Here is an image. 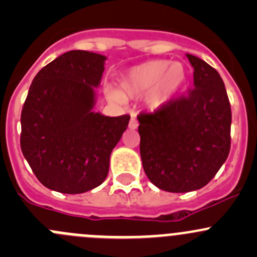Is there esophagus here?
I'll return each mask as SVG.
<instances>
[{"mask_svg": "<svg viewBox=\"0 0 257 257\" xmlns=\"http://www.w3.org/2000/svg\"><path fill=\"white\" fill-rule=\"evenodd\" d=\"M129 128H131V129L138 128V120H137V118L134 115H132L131 121H129Z\"/></svg>", "mask_w": 257, "mask_h": 257, "instance_id": "esophagus-1", "label": "esophagus"}]
</instances>
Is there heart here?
Here are the masks:
<instances>
[{"label":"heart","mask_w":257,"mask_h":257,"mask_svg":"<svg viewBox=\"0 0 257 257\" xmlns=\"http://www.w3.org/2000/svg\"><path fill=\"white\" fill-rule=\"evenodd\" d=\"M188 72L181 62L153 59L133 67L123 74L119 85L120 92L107 88L105 94L110 100L121 102L123 97L147 94V105L157 110L167 105L183 89Z\"/></svg>","instance_id":"1"}]
</instances>
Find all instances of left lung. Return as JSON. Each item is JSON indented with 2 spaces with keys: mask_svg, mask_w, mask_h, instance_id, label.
<instances>
[{
  "mask_svg": "<svg viewBox=\"0 0 257 257\" xmlns=\"http://www.w3.org/2000/svg\"><path fill=\"white\" fill-rule=\"evenodd\" d=\"M194 88L154 113L138 115L141 157L148 179L170 193L201 189L230 152L231 108L216 69L186 53Z\"/></svg>",
  "mask_w": 257,
  "mask_h": 257,
  "instance_id": "left-lung-1",
  "label": "left lung"
}]
</instances>
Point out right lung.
I'll use <instances>...</instances> for the list:
<instances>
[{
    "mask_svg": "<svg viewBox=\"0 0 257 257\" xmlns=\"http://www.w3.org/2000/svg\"><path fill=\"white\" fill-rule=\"evenodd\" d=\"M107 57L69 51L33 79L21 114V149L38 180L51 190L82 194L109 170L110 153L131 115L94 112Z\"/></svg>",
    "mask_w": 257,
    "mask_h": 257,
    "instance_id": "obj_1",
    "label": "right lung"
}]
</instances>
